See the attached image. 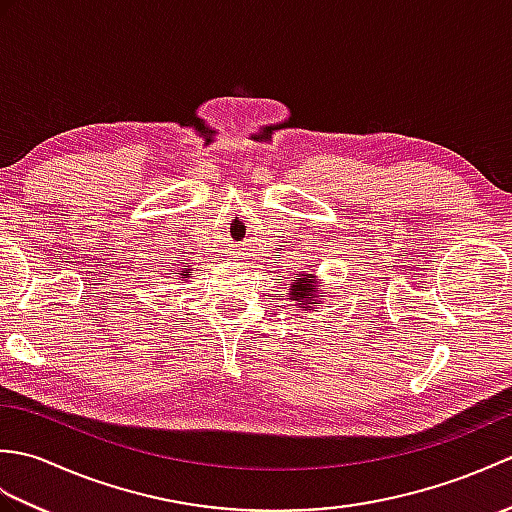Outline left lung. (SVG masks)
<instances>
[{
	"instance_id": "8db88e82",
	"label": "left lung",
	"mask_w": 512,
	"mask_h": 512,
	"mask_svg": "<svg viewBox=\"0 0 512 512\" xmlns=\"http://www.w3.org/2000/svg\"><path fill=\"white\" fill-rule=\"evenodd\" d=\"M321 279L314 275V270H301L297 277L290 279L286 295L290 297V301L297 303L299 310H312L317 306L319 299L328 297V292L319 290ZM325 308H330V303H325Z\"/></svg>"
}]
</instances>
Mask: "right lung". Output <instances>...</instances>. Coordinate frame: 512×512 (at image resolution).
Wrapping results in <instances>:
<instances>
[{
    "label": "right lung",
    "mask_w": 512,
    "mask_h": 512,
    "mask_svg": "<svg viewBox=\"0 0 512 512\" xmlns=\"http://www.w3.org/2000/svg\"><path fill=\"white\" fill-rule=\"evenodd\" d=\"M189 273H191V268L187 266V268H178V270H171V275H178L182 281H187L189 279Z\"/></svg>",
    "instance_id": "right-lung-1"
}]
</instances>
